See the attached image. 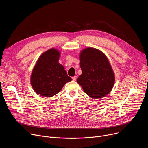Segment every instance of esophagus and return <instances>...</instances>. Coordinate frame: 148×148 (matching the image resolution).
Instances as JSON below:
<instances>
[{"instance_id":"esophagus-1","label":"esophagus","mask_w":148,"mask_h":148,"mask_svg":"<svg viewBox=\"0 0 148 148\" xmlns=\"http://www.w3.org/2000/svg\"><path fill=\"white\" fill-rule=\"evenodd\" d=\"M72 79L74 80V81H76L77 79V76H74L72 77Z\"/></svg>"}]
</instances>
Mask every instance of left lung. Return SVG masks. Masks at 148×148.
Returning <instances> with one entry per match:
<instances>
[{"label": "left lung", "instance_id": "1", "mask_svg": "<svg viewBox=\"0 0 148 148\" xmlns=\"http://www.w3.org/2000/svg\"><path fill=\"white\" fill-rule=\"evenodd\" d=\"M82 74L77 82L84 91L93 98H102L110 93L115 81V77L105 55L93 48L84 49L80 54Z\"/></svg>", "mask_w": 148, "mask_h": 148}]
</instances>
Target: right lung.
I'll list each match as a JSON object with an SVG mask.
<instances>
[{
    "label": "right lung",
    "mask_w": 148,
    "mask_h": 148,
    "mask_svg": "<svg viewBox=\"0 0 148 148\" xmlns=\"http://www.w3.org/2000/svg\"><path fill=\"white\" fill-rule=\"evenodd\" d=\"M60 53L51 49L42 54L33 70L31 84L37 94L52 97L71 80L64 67L58 62Z\"/></svg>",
    "instance_id": "right-lung-1"
}]
</instances>
